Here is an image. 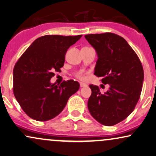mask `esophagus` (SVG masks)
I'll use <instances>...</instances> for the list:
<instances>
[{"label": "esophagus", "mask_w": 156, "mask_h": 156, "mask_svg": "<svg viewBox=\"0 0 156 156\" xmlns=\"http://www.w3.org/2000/svg\"><path fill=\"white\" fill-rule=\"evenodd\" d=\"M80 86L81 88L83 87H86L87 86V85H86V83H80Z\"/></svg>", "instance_id": "1"}]
</instances>
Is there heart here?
<instances>
[{"label":"heart","mask_w":156,"mask_h":156,"mask_svg":"<svg viewBox=\"0 0 156 156\" xmlns=\"http://www.w3.org/2000/svg\"><path fill=\"white\" fill-rule=\"evenodd\" d=\"M75 76L76 78H78L80 80H86V75L83 71H78L75 73Z\"/></svg>","instance_id":"obj_1"}]
</instances>
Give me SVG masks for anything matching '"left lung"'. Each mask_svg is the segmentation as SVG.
Segmentation results:
<instances>
[{
  "instance_id": "obj_1",
  "label": "left lung",
  "mask_w": 156,
  "mask_h": 156,
  "mask_svg": "<svg viewBox=\"0 0 156 156\" xmlns=\"http://www.w3.org/2000/svg\"><path fill=\"white\" fill-rule=\"evenodd\" d=\"M98 55L94 75L109 84L105 93L90 85L88 101L90 114L105 126L123 121L133 112L143 87L144 72L140 60L123 37L113 33L85 35Z\"/></svg>"
}]
</instances>
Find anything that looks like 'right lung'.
<instances>
[{"instance_id": "1", "label": "right lung", "mask_w": 156, "mask_h": 156, "mask_svg": "<svg viewBox=\"0 0 156 156\" xmlns=\"http://www.w3.org/2000/svg\"><path fill=\"white\" fill-rule=\"evenodd\" d=\"M82 35H45L32 42L16 63L13 71V94L21 109L31 119L47 121L63 110L80 84L73 80L51 83L54 72L64 66L68 49Z\"/></svg>"}]
</instances>
